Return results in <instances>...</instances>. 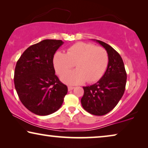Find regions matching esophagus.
Here are the masks:
<instances>
[{
	"label": "esophagus",
	"mask_w": 148,
	"mask_h": 148,
	"mask_svg": "<svg viewBox=\"0 0 148 148\" xmlns=\"http://www.w3.org/2000/svg\"><path fill=\"white\" fill-rule=\"evenodd\" d=\"M74 89V87H72V86H68V90L69 91H71Z\"/></svg>",
	"instance_id": "1"
}]
</instances>
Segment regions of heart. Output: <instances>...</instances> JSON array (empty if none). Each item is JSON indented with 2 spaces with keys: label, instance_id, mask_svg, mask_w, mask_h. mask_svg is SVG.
<instances>
[{
  "label": "heart",
  "instance_id": "heart-1",
  "mask_svg": "<svg viewBox=\"0 0 148 148\" xmlns=\"http://www.w3.org/2000/svg\"><path fill=\"white\" fill-rule=\"evenodd\" d=\"M108 54L106 49L92 44L77 42L70 46L66 54L57 52L53 58L54 67L58 75L73 67L70 71L61 76L62 82L69 85L82 84L98 82L104 75L108 68Z\"/></svg>",
  "mask_w": 148,
  "mask_h": 148
}]
</instances>
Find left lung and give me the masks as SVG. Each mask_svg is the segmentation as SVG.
<instances>
[{
	"instance_id": "left-lung-1",
	"label": "left lung",
	"mask_w": 148,
	"mask_h": 148,
	"mask_svg": "<svg viewBox=\"0 0 148 148\" xmlns=\"http://www.w3.org/2000/svg\"><path fill=\"white\" fill-rule=\"evenodd\" d=\"M94 40L108 52V66L96 84L83 87L84 94L81 102L87 112L102 116L112 110L122 98L126 86L127 73L122 58L114 48L100 40Z\"/></svg>"
}]
</instances>
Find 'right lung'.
<instances>
[{
	"label": "right lung",
	"instance_id": "add662e5",
	"mask_svg": "<svg viewBox=\"0 0 148 148\" xmlns=\"http://www.w3.org/2000/svg\"><path fill=\"white\" fill-rule=\"evenodd\" d=\"M62 44V40H42L27 48L16 64L14 83L18 96L37 115L57 111L67 94V87L58 79L53 65L54 54Z\"/></svg>",
	"mask_w": 148,
	"mask_h": 148
}]
</instances>
